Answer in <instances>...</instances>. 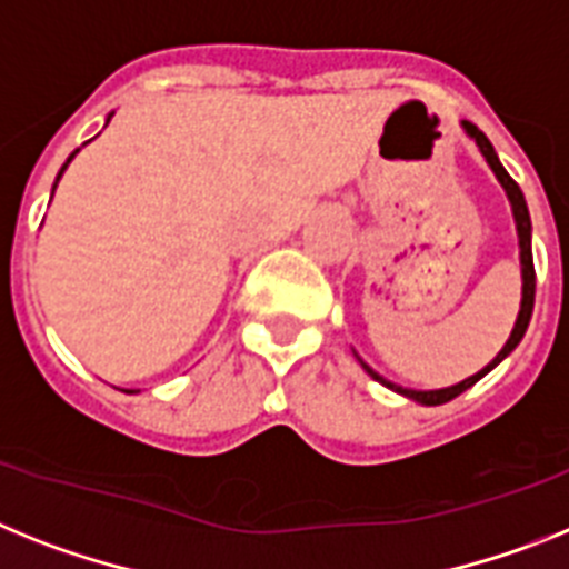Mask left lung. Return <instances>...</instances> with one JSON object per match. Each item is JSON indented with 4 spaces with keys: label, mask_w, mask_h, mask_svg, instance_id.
Returning a JSON list of instances; mask_svg holds the SVG:
<instances>
[{
    "label": "left lung",
    "mask_w": 569,
    "mask_h": 569,
    "mask_svg": "<svg viewBox=\"0 0 569 569\" xmlns=\"http://www.w3.org/2000/svg\"><path fill=\"white\" fill-rule=\"evenodd\" d=\"M463 128H467V134L478 142V148H481V154L487 157V162H490V168H492V171H496V177H498V180H501L503 191H507V197H510V202H512V214H516V226H518V246H521L523 298H521V312H518L516 326H512L510 340L503 343V349L496 355V360H492V363H487V367H483L478 375H472V378H467V380H461V383H456V387L435 389V392H418V389L395 387V383H389V380L380 378V375L375 372V369H369L367 363L360 360V367L367 369V372L372 375V378L378 380V383H383V387L395 389V392L407 395V398H412V401L427 403V407H438V403L452 401V398H458V395H461V392H467L469 387H476V383L483 378V375L492 372V369H496L498 363H501V360L507 358V355H510L518 343H521L523 332H527V326H530L532 306H536V266H532V246H530V231H532V226H530V211H527V202H523V194H521V189H518V182L512 180V177L507 174V168H503L501 162H498L496 148H492V142L487 140V134H483V131H478V128L472 126V122H463Z\"/></svg>",
    "instance_id": "left-lung-1"
}]
</instances>
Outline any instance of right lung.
<instances>
[{
  "instance_id": "add662e5",
  "label": "right lung",
  "mask_w": 569,
  "mask_h": 569,
  "mask_svg": "<svg viewBox=\"0 0 569 569\" xmlns=\"http://www.w3.org/2000/svg\"><path fill=\"white\" fill-rule=\"evenodd\" d=\"M73 157V154H71ZM71 157H68V162H71ZM62 168H66V166H62ZM59 174H62V171H59ZM57 180H59V177H57Z\"/></svg>"
}]
</instances>
